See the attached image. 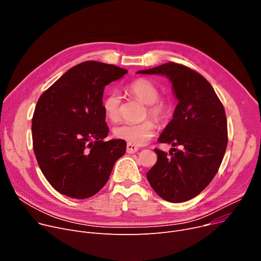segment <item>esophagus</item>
I'll list each match as a JSON object with an SVG mask.
<instances>
[{
  "label": "esophagus",
  "mask_w": 261,
  "mask_h": 261,
  "mask_svg": "<svg viewBox=\"0 0 261 261\" xmlns=\"http://www.w3.org/2000/svg\"><path fill=\"white\" fill-rule=\"evenodd\" d=\"M127 153L128 154H133V153H136L138 151V148L135 147L134 145H131V144H127V149H126Z\"/></svg>",
  "instance_id": "obj_1"
}]
</instances>
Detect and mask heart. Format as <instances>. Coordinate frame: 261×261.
Wrapping results in <instances>:
<instances>
[{
  "label": "heart",
  "instance_id": "obj_1",
  "mask_svg": "<svg viewBox=\"0 0 261 261\" xmlns=\"http://www.w3.org/2000/svg\"><path fill=\"white\" fill-rule=\"evenodd\" d=\"M127 92L133 98L146 104L145 116L150 115L158 123H164L170 116L169 103L159 98V89L146 79H136L126 87ZM122 97L120 93L112 91L108 93L103 101L105 116L112 123L121 118ZM156 125L152 120L140 123H125L113 129V135L134 146H144L154 136Z\"/></svg>",
  "mask_w": 261,
  "mask_h": 261
}]
</instances>
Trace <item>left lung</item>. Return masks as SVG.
<instances>
[{
  "instance_id": "obj_1",
  "label": "left lung",
  "mask_w": 261,
  "mask_h": 261,
  "mask_svg": "<svg viewBox=\"0 0 261 261\" xmlns=\"http://www.w3.org/2000/svg\"><path fill=\"white\" fill-rule=\"evenodd\" d=\"M138 73L167 76L179 101L158 141L180 149L173 148L170 156L155 149L157 162L147 173L148 181L165 201L191 200L211 182L224 158L228 143L224 106L210 83L184 64L168 62Z\"/></svg>"
}]
</instances>
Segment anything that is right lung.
<instances>
[{
	"label": "right lung",
	"mask_w": 261,
	"mask_h": 261,
	"mask_svg": "<svg viewBox=\"0 0 261 261\" xmlns=\"http://www.w3.org/2000/svg\"><path fill=\"white\" fill-rule=\"evenodd\" d=\"M128 70L85 61L69 68L39 97L32 117L33 150L49 183L64 196L86 199L108 181L126 141H104L103 110L107 84Z\"/></svg>",
	"instance_id": "add662e5"
}]
</instances>
